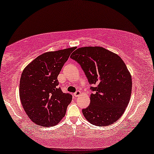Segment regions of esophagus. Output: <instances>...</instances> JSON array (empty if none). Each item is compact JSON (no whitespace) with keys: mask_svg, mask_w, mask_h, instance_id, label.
<instances>
[{"mask_svg":"<svg viewBox=\"0 0 154 154\" xmlns=\"http://www.w3.org/2000/svg\"><path fill=\"white\" fill-rule=\"evenodd\" d=\"M80 94H81V92H80V91H75V93L74 94V96L75 97H78V96H80Z\"/></svg>","mask_w":154,"mask_h":154,"instance_id":"1","label":"esophagus"}]
</instances>
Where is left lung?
Here are the masks:
<instances>
[{"instance_id": "left-lung-1", "label": "left lung", "mask_w": 154, "mask_h": 154, "mask_svg": "<svg viewBox=\"0 0 154 154\" xmlns=\"http://www.w3.org/2000/svg\"><path fill=\"white\" fill-rule=\"evenodd\" d=\"M83 69L94 91L85 118L96 126H107L119 119L128 105L131 75L116 54L102 47H80L71 55Z\"/></svg>"}]
</instances>
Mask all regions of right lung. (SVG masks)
I'll return each instance as SVG.
<instances>
[{"label":"right lung","mask_w":154,"mask_h":154,"mask_svg":"<svg viewBox=\"0 0 154 154\" xmlns=\"http://www.w3.org/2000/svg\"><path fill=\"white\" fill-rule=\"evenodd\" d=\"M75 47L41 54L27 65L20 80L19 96L30 120L38 125L51 127L65 116L72 100L58 87V75Z\"/></svg>","instance_id":"obj_1"}]
</instances>
